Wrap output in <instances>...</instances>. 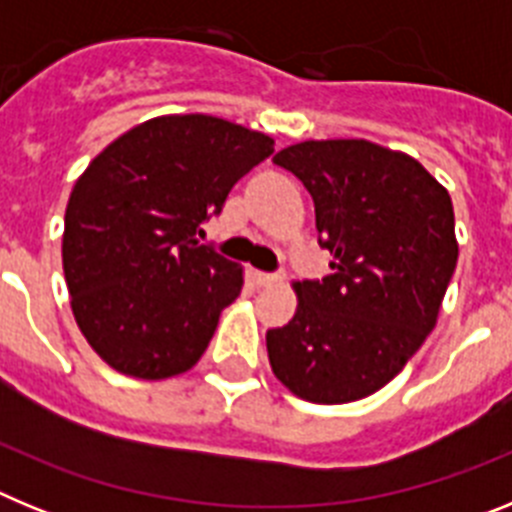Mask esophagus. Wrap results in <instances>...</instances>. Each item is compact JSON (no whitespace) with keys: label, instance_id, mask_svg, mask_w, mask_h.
<instances>
[{"label":"esophagus","instance_id":"1","mask_svg":"<svg viewBox=\"0 0 512 512\" xmlns=\"http://www.w3.org/2000/svg\"><path fill=\"white\" fill-rule=\"evenodd\" d=\"M253 279H256L259 287H269V284H277L282 277L279 274H269V271H253Z\"/></svg>","mask_w":512,"mask_h":512}]
</instances>
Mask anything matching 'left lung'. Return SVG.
<instances>
[{"label":"left lung","instance_id":"1","mask_svg":"<svg viewBox=\"0 0 512 512\" xmlns=\"http://www.w3.org/2000/svg\"><path fill=\"white\" fill-rule=\"evenodd\" d=\"M274 164L310 192L333 274L295 284V318L266 333L271 369L302 400H361L436 325L459 259L451 197L415 158L369 140H305Z\"/></svg>","mask_w":512,"mask_h":512}]
</instances>
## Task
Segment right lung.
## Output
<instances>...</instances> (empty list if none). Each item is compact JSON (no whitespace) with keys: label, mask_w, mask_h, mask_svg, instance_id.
<instances>
[{"label":"right lung","mask_w":512,"mask_h":512,"mask_svg":"<svg viewBox=\"0 0 512 512\" xmlns=\"http://www.w3.org/2000/svg\"><path fill=\"white\" fill-rule=\"evenodd\" d=\"M274 140L210 115H166L104 148L74 184L63 274L89 346L112 369L166 379L205 354L243 269L197 235Z\"/></svg>","instance_id":"1"}]
</instances>
